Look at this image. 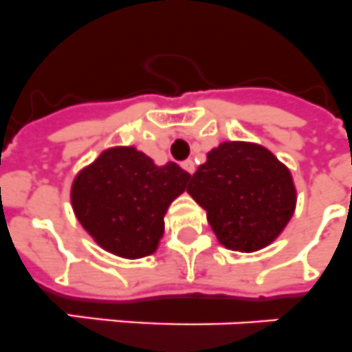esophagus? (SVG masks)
I'll list each match as a JSON object with an SVG mask.
<instances>
[{"instance_id": "34e87169", "label": "esophagus", "mask_w": 352, "mask_h": 352, "mask_svg": "<svg viewBox=\"0 0 352 352\" xmlns=\"http://www.w3.org/2000/svg\"><path fill=\"white\" fill-rule=\"evenodd\" d=\"M182 168H184V170L188 171V173H191V175H193V173H195V162L191 161V159H190V161L182 162Z\"/></svg>"}]
</instances>
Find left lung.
<instances>
[{
  "instance_id": "left-lung-1",
  "label": "left lung",
  "mask_w": 352,
  "mask_h": 352,
  "mask_svg": "<svg viewBox=\"0 0 352 352\" xmlns=\"http://www.w3.org/2000/svg\"><path fill=\"white\" fill-rule=\"evenodd\" d=\"M188 193L226 249L258 252L281 236L297 206L290 168L259 143L223 141L208 152Z\"/></svg>"
}]
</instances>
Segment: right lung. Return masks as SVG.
Listing matches in <instances>:
<instances>
[{"label":"right lung","mask_w":352,"mask_h":352,"mask_svg":"<svg viewBox=\"0 0 352 352\" xmlns=\"http://www.w3.org/2000/svg\"><path fill=\"white\" fill-rule=\"evenodd\" d=\"M191 175L175 162L155 164L135 146H111L71 182V208L94 243L118 258L159 249L170 204Z\"/></svg>","instance_id":"add662e5"}]
</instances>
